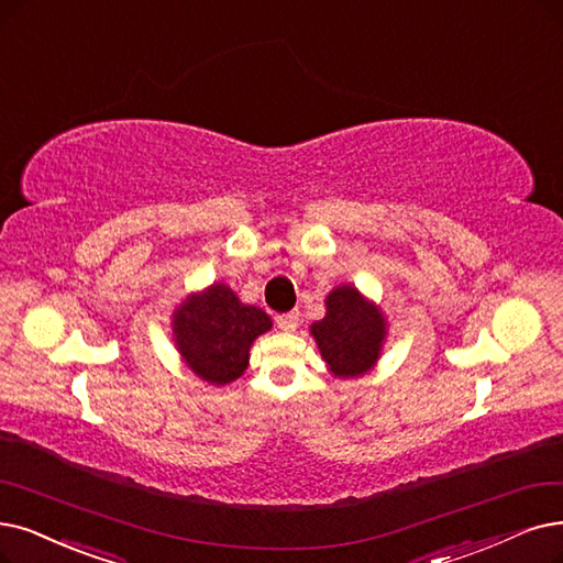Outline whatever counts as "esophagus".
Masks as SVG:
<instances>
[{"label":"esophagus","mask_w":563,"mask_h":563,"mask_svg":"<svg viewBox=\"0 0 563 563\" xmlns=\"http://www.w3.org/2000/svg\"><path fill=\"white\" fill-rule=\"evenodd\" d=\"M275 321H277V325H279L282 330H296V328H298V321H300V311L296 309V311H288V313H279V317H277Z\"/></svg>","instance_id":"obj_1"}]
</instances>
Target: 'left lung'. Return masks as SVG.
<instances>
[{
    "label": "left lung",
    "instance_id": "8db88e82",
    "mask_svg": "<svg viewBox=\"0 0 563 563\" xmlns=\"http://www.w3.org/2000/svg\"><path fill=\"white\" fill-rule=\"evenodd\" d=\"M309 330L330 372L353 378L376 365L386 340V319L355 286L344 284L325 298V317L311 323Z\"/></svg>",
    "mask_w": 563,
    "mask_h": 563
}]
</instances>
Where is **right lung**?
Masks as SVG:
<instances>
[{
  "instance_id": "obj_1",
  "label": "right lung",
  "mask_w": 563,
  "mask_h": 563,
  "mask_svg": "<svg viewBox=\"0 0 563 563\" xmlns=\"http://www.w3.org/2000/svg\"><path fill=\"white\" fill-rule=\"evenodd\" d=\"M273 328L267 313L244 305L227 284H212L173 311V340L187 367L212 386H227L250 365L258 334Z\"/></svg>"
}]
</instances>
